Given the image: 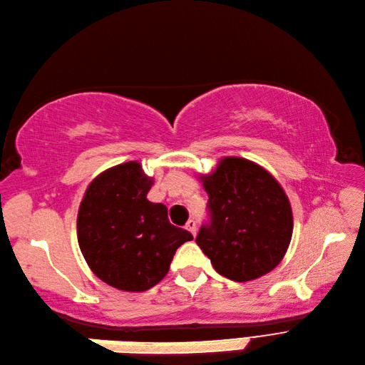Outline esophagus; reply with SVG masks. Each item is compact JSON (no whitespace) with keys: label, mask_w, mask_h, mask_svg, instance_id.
Returning <instances> with one entry per match:
<instances>
[{"label":"esophagus","mask_w":365,"mask_h":365,"mask_svg":"<svg viewBox=\"0 0 365 365\" xmlns=\"http://www.w3.org/2000/svg\"><path fill=\"white\" fill-rule=\"evenodd\" d=\"M186 230H188L192 236H195V232H197V223H195L194 219H190L188 222H186Z\"/></svg>","instance_id":"esophagus-1"}]
</instances>
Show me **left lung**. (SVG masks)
I'll return each mask as SVG.
<instances>
[{"label": "left lung", "mask_w": 365, "mask_h": 365, "mask_svg": "<svg viewBox=\"0 0 365 365\" xmlns=\"http://www.w3.org/2000/svg\"><path fill=\"white\" fill-rule=\"evenodd\" d=\"M208 194L211 222L195 242L214 269L248 282L274 269L293 235L292 205L265 168L242 157H223L199 175Z\"/></svg>", "instance_id": "obj_1"}]
</instances>
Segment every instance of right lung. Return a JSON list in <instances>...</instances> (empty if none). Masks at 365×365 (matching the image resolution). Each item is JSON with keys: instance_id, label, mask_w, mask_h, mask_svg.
Listing matches in <instances>:
<instances>
[{"instance_id": "add662e5", "label": "right lung", "mask_w": 365, "mask_h": 365, "mask_svg": "<svg viewBox=\"0 0 365 365\" xmlns=\"http://www.w3.org/2000/svg\"><path fill=\"white\" fill-rule=\"evenodd\" d=\"M154 179L137 160L108 168L83 195L77 237L83 257L103 282L140 293L168 274L191 232L171 225L163 203L146 199Z\"/></svg>"}]
</instances>
